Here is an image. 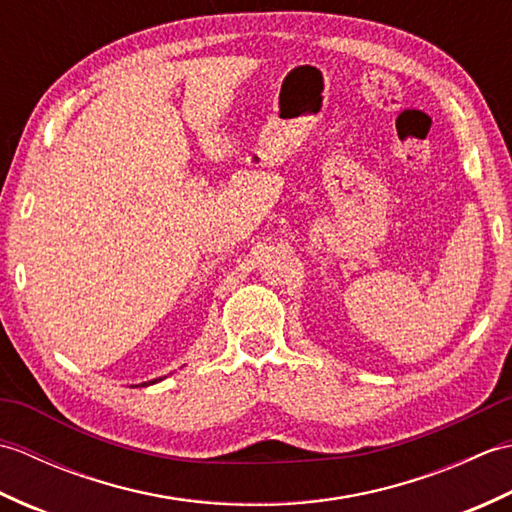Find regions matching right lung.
<instances>
[{
    "mask_svg": "<svg viewBox=\"0 0 512 512\" xmlns=\"http://www.w3.org/2000/svg\"><path fill=\"white\" fill-rule=\"evenodd\" d=\"M158 380H162V378H154V380H149V383H143V387H147V385H154V383H158Z\"/></svg>",
    "mask_w": 512,
    "mask_h": 512,
    "instance_id": "1",
    "label": "right lung"
}]
</instances>
